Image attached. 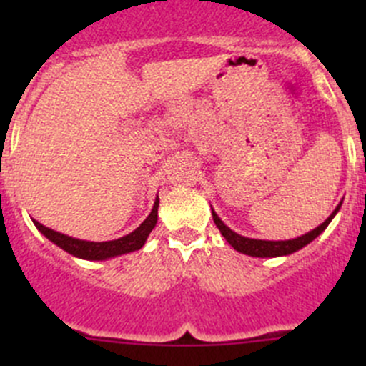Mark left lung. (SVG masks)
I'll list each match as a JSON object with an SVG mask.
<instances>
[{
    "label": "left lung",
    "instance_id": "1",
    "mask_svg": "<svg viewBox=\"0 0 366 366\" xmlns=\"http://www.w3.org/2000/svg\"><path fill=\"white\" fill-rule=\"evenodd\" d=\"M340 207H342V202L337 205V209L333 210V214H331L322 224H319L315 230L308 232V234L301 235V237L297 239H289V241H262V239H249V237H244V235L235 234L234 230H230V228L219 219V216L214 212V209H212V219L214 223H216V227L219 228L221 235L228 241V244H230L234 249H237L239 253H244V254H249V257H258V258H272V257H285V254L297 252V249L305 248L306 244H310L313 239H317L324 230H326L327 224L331 223V219H333V217L337 216L338 210H340Z\"/></svg>",
    "mask_w": 366,
    "mask_h": 366
}]
</instances>
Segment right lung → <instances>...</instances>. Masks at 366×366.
Segmentation results:
<instances>
[{
  "label": "right lung",
  "instance_id": "right-lung-1",
  "mask_svg": "<svg viewBox=\"0 0 366 366\" xmlns=\"http://www.w3.org/2000/svg\"><path fill=\"white\" fill-rule=\"evenodd\" d=\"M157 207H159V197L156 198L152 207V212L149 214L145 221L136 228L134 232H131L129 235H124L120 239H114V241H106V242H92V241H81V239L69 237V235L60 234V232H54L51 228L44 227L39 221L33 219L35 227L49 239L51 242H54L56 246H60L64 252L77 258H84V260H106V258L118 257V254H125L131 252H138L143 248L147 237H149L150 232L154 230L157 223Z\"/></svg>",
  "mask_w": 366,
  "mask_h": 366
}]
</instances>
